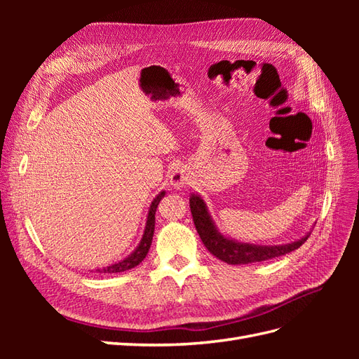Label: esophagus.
<instances>
[{
    "label": "esophagus",
    "instance_id": "34e87169",
    "mask_svg": "<svg viewBox=\"0 0 359 359\" xmlns=\"http://www.w3.org/2000/svg\"><path fill=\"white\" fill-rule=\"evenodd\" d=\"M190 181V172L184 166H175L172 168L169 173V182L173 189H181L187 186Z\"/></svg>",
    "mask_w": 359,
    "mask_h": 359
}]
</instances>
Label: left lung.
I'll return each mask as SVG.
<instances>
[{"label":"left lung","mask_w":359,"mask_h":359,"mask_svg":"<svg viewBox=\"0 0 359 359\" xmlns=\"http://www.w3.org/2000/svg\"><path fill=\"white\" fill-rule=\"evenodd\" d=\"M190 210H191L194 226H196V231L205 247L208 248V252L212 253L215 257H219L220 260H223V262L229 265H245V264H253V262H262V260L283 256L286 253L293 252V250L299 248L309 238L307 235L295 243L285 244V245L264 247V245L241 244L233 240H229V238H224L222 233L217 232L211 217L208 211H206L205 202L199 196H196V194H191Z\"/></svg>","instance_id":"8db88e82"}]
</instances>
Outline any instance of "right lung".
Here are the masks:
<instances>
[{
    "label": "right lung",
    "mask_w": 359,
    "mask_h": 359,
    "mask_svg": "<svg viewBox=\"0 0 359 359\" xmlns=\"http://www.w3.org/2000/svg\"><path fill=\"white\" fill-rule=\"evenodd\" d=\"M165 196V191H161L158 196L153 201V203H151V208H149V212H148V220H147V226H145V232H144V236H142V241H140L139 247L135 250V252L130 255L128 257H126L124 260H121V262L118 264H114L111 266H106L103 269H95L99 271V273H123V271H128L132 269L135 266H137L142 260L145 259V256L148 255V250L151 247V243H153V235H154V226H156V211H157V206H158V202L161 201V198Z\"/></svg>",
    "instance_id": "right-lung-1"
}]
</instances>
